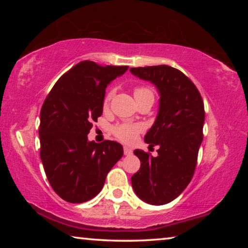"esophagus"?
I'll use <instances>...</instances> for the list:
<instances>
[{
  "instance_id": "obj_1",
  "label": "esophagus",
  "mask_w": 248,
  "mask_h": 248,
  "mask_svg": "<svg viewBox=\"0 0 248 248\" xmlns=\"http://www.w3.org/2000/svg\"><path fill=\"white\" fill-rule=\"evenodd\" d=\"M124 155H131L132 154V149L128 148V146H124Z\"/></svg>"
}]
</instances>
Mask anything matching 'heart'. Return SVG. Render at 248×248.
<instances>
[{"label": "heart", "mask_w": 248, "mask_h": 248, "mask_svg": "<svg viewBox=\"0 0 248 248\" xmlns=\"http://www.w3.org/2000/svg\"><path fill=\"white\" fill-rule=\"evenodd\" d=\"M133 94L137 100L140 98H143L145 96H152V97H154L153 92L150 89H148V87H137V89L134 90ZM112 95H114V91H110L106 95V97L104 99L105 107L108 106ZM143 130H144L143 124H121L115 125L114 129H112V131H114L115 136L118 138L119 140L125 142V143H133V142L137 140L138 134H139L141 131H143Z\"/></svg>", "instance_id": "b5f03b06"}]
</instances>
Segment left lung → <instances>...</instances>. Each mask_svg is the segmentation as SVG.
<instances>
[{
	"instance_id": "obj_1",
	"label": "left lung",
	"mask_w": 248,
	"mask_h": 248,
	"mask_svg": "<svg viewBox=\"0 0 248 248\" xmlns=\"http://www.w3.org/2000/svg\"><path fill=\"white\" fill-rule=\"evenodd\" d=\"M134 77L156 87V119L144 141L158 145L157 156L134 150L141 162L131 177L136 195L144 202L162 205L182 194L194 176L202 142L204 106L195 84L179 70L162 64L130 69Z\"/></svg>"
}]
</instances>
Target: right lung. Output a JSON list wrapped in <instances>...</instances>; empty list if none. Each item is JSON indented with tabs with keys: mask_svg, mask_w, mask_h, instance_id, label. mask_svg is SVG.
Wrapping results in <instances>:
<instances>
[{
	"mask_svg": "<svg viewBox=\"0 0 248 248\" xmlns=\"http://www.w3.org/2000/svg\"><path fill=\"white\" fill-rule=\"evenodd\" d=\"M129 66L81 61L58 79L40 111V158L58 196L82 203L99 194L108 171L123 157L118 142L89 141L103 114L106 87Z\"/></svg>",
	"mask_w": 248,
	"mask_h": 248,
	"instance_id": "right-lung-1",
	"label": "right lung"
}]
</instances>
